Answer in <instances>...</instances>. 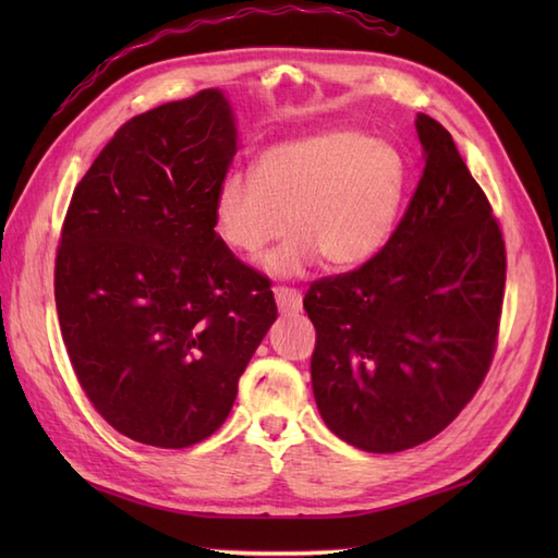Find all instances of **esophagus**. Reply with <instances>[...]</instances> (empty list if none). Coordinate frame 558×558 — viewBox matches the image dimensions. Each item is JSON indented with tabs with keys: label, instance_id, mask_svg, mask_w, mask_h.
Returning <instances> with one entry per match:
<instances>
[{
	"label": "esophagus",
	"instance_id": "1",
	"mask_svg": "<svg viewBox=\"0 0 558 558\" xmlns=\"http://www.w3.org/2000/svg\"><path fill=\"white\" fill-rule=\"evenodd\" d=\"M272 292H276L278 310H280L282 314H298V312H302V292H300V290L278 286Z\"/></svg>",
	"mask_w": 558,
	"mask_h": 558
}]
</instances>
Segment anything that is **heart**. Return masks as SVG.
Wrapping results in <instances>:
<instances>
[{
  "label": "heart",
  "mask_w": 558,
  "mask_h": 558,
  "mask_svg": "<svg viewBox=\"0 0 558 558\" xmlns=\"http://www.w3.org/2000/svg\"><path fill=\"white\" fill-rule=\"evenodd\" d=\"M405 162L386 141L328 129L280 141L258 153L254 174L230 172L216 192V230L244 256H256L290 230L266 258L278 276L322 254L330 268H352L388 240L405 194Z\"/></svg>",
  "instance_id": "heart-1"
}]
</instances>
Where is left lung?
Wrapping results in <instances>:
<instances>
[{
  "mask_svg": "<svg viewBox=\"0 0 558 558\" xmlns=\"http://www.w3.org/2000/svg\"><path fill=\"white\" fill-rule=\"evenodd\" d=\"M424 170L388 242L314 280L312 386L326 426L366 453L429 441L487 376L499 340L506 244L446 129L417 114Z\"/></svg>",
  "mask_w": 558,
  "mask_h": 558,
  "instance_id": "obj_1",
  "label": "left lung"
}]
</instances>
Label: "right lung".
Masks as SVG:
<instances>
[{
    "label": "right lung",
    "instance_id": "right-lung-1",
    "mask_svg": "<svg viewBox=\"0 0 558 558\" xmlns=\"http://www.w3.org/2000/svg\"><path fill=\"white\" fill-rule=\"evenodd\" d=\"M234 153L230 105L208 88L132 117L71 194L59 330L90 405L138 444L186 448L218 432L278 316L270 280L216 232Z\"/></svg>",
    "mask_w": 558,
    "mask_h": 558
}]
</instances>
